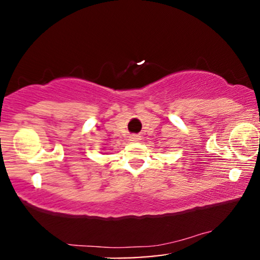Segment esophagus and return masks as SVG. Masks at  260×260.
I'll return each mask as SVG.
<instances>
[{
    "mask_svg": "<svg viewBox=\"0 0 260 260\" xmlns=\"http://www.w3.org/2000/svg\"><path fill=\"white\" fill-rule=\"evenodd\" d=\"M140 139L142 138H140V136H138V134H132V136H129L131 143H137V142H139Z\"/></svg>",
    "mask_w": 260,
    "mask_h": 260,
    "instance_id": "1",
    "label": "esophagus"
}]
</instances>
